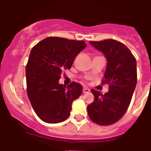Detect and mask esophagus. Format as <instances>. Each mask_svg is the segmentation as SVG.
Masks as SVG:
<instances>
[{
  "label": "esophagus",
  "instance_id": "34e87169",
  "mask_svg": "<svg viewBox=\"0 0 151 151\" xmlns=\"http://www.w3.org/2000/svg\"><path fill=\"white\" fill-rule=\"evenodd\" d=\"M90 92V89H88L87 87H83V93H87Z\"/></svg>",
  "mask_w": 151,
  "mask_h": 151
}]
</instances>
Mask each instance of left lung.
<instances>
[{
	"mask_svg": "<svg viewBox=\"0 0 151 151\" xmlns=\"http://www.w3.org/2000/svg\"><path fill=\"white\" fill-rule=\"evenodd\" d=\"M90 43L107 58L102 83L108 84L109 91L102 94L91 90L94 101L87 106V113L93 122L108 126L118 121L130 105L137 80V61L130 50L120 41L107 39Z\"/></svg>",
	"mask_w": 151,
	"mask_h": 151,
	"instance_id": "left-lung-1",
	"label": "left lung"
}]
</instances>
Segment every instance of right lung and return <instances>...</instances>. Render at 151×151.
Wrapping results in <instances>:
<instances>
[{
  "instance_id": "obj_1",
  "label": "right lung",
  "mask_w": 151,
  "mask_h": 151,
  "mask_svg": "<svg viewBox=\"0 0 151 151\" xmlns=\"http://www.w3.org/2000/svg\"><path fill=\"white\" fill-rule=\"evenodd\" d=\"M86 46L84 40L49 37L32 48L26 65L27 93L36 114L44 122L65 121L73 101L81 95L80 83L72 82L66 87L58 81Z\"/></svg>"
}]
</instances>
